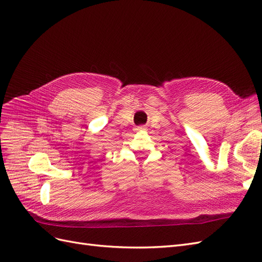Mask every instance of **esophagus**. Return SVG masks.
Wrapping results in <instances>:
<instances>
[{
	"mask_svg": "<svg viewBox=\"0 0 262 262\" xmlns=\"http://www.w3.org/2000/svg\"><path fill=\"white\" fill-rule=\"evenodd\" d=\"M134 130H136L137 132H139V131H142V130H144V126H137V128L134 129Z\"/></svg>",
	"mask_w": 262,
	"mask_h": 262,
	"instance_id": "obj_1",
	"label": "esophagus"
}]
</instances>
